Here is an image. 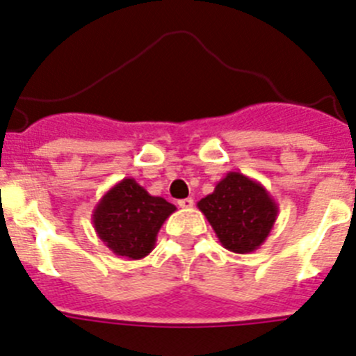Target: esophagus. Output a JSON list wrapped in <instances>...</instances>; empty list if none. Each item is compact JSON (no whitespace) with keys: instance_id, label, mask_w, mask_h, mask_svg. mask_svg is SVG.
I'll use <instances>...</instances> for the list:
<instances>
[{"instance_id":"1","label":"esophagus","mask_w":356,"mask_h":356,"mask_svg":"<svg viewBox=\"0 0 356 356\" xmlns=\"http://www.w3.org/2000/svg\"><path fill=\"white\" fill-rule=\"evenodd\" d=\"M179 207H182V209H191L193 207V198H182V200L177 202Z\"/></svg>"}]
</instances>
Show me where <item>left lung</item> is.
Here are the masks:
<instances>
[{
	"label": "left lung",
	"mask_w": 356,
	"mask_h": 356,
	"mask_svg": "<svg viewBox=\"0 0 356 356\" xmlns=\"http://www.w3.org/2000/svg\"><path fill=\"white\" fill-rule=\"evenodd\" d=\"M197 206L223 248L234 254L257 250L270 236L278 216V204L270 191L241 172H229Z\"/></svg>",
	"instance_id": "obj_1"
}]
</instances>
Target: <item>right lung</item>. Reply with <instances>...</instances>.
<instances>
[{
    "mask_svg": "<svg viewBox=\"0 0 356 356\" xmlns=\"http://www.w3.org/2000/svg\"><path fill=\"white\" fill-rule=\"evenodd\" d=\"M175 209L174 204L152 197L134 179L126 177L102 195L92 223L115 255L136 261L152 252L159 229Z\"/></svg>",
    "mask_w": 356,
    "mask_h": 356,
    "instance_id": "obj_1",
    "label": "right lung"
}]
</instances>
